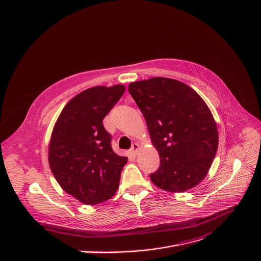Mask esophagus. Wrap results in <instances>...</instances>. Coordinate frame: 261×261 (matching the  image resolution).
Masks as SVG:
<instances>
[{"instance_id": "34e87169", "label": "esophagus", "mask_w": 261, "mask_h": 261, "mask_svg": "<svg viewBox=\"0 0 261 261\" xmlns=\"http://www.w3.org/2000/svg\"><path fill=\"white\" fill-rule=\"evenodd\" d=\"M140 148H141L140 144H138V143L133 144V146H132V148H131V154H132V155H136V154H138Z\"/></svg>"}]
</instances>
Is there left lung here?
Instances as JSON below:
<instances>
[{
    "label": "left lung",
    "mask_w": 261,
    "mask_h": 261,
    "mask_svg": "<svg viewBox=\"0 0 261 261\" xmlns=\"http://www.w3.org/2000/svg\"><path fill=\"white\" fill-rule=\"evenodd\" d=\"M129 92L142 111L161 165L152 183L184 193L206 176L218 150L217 123L201 96L183 82L165 77L131 82Z\"/></svg>",
    "instance_id": "8db88e82"
}]
</instances>
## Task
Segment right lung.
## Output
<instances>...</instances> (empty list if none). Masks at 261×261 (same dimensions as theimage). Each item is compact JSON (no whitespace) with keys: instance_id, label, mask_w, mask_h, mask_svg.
<instances>
[{"instance_id":"right-lung-1","label":"right lung","mask_w":261,"mask_h":261,"mask_svg":"<svg viewBox=\"0 0 261 261\" xmlns=\"http://www.w3.org/2000/svg\"><path fill=\"white\" fill-rule=\"evenodd\" d=\"M125 86H97L77 94L57 118L48 144V164L61 188L79 202L96 205L118 189L128 158L116 154L102 119Z\"/></svg>"}]
</instances>
